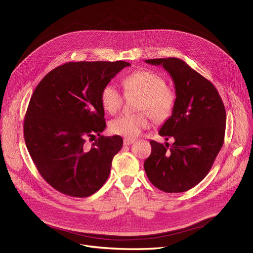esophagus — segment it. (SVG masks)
<instances>
[{
    "instance_id": "esophagus-1",
    "label": "esophagus",
    "mask_w": 253,
    "mask_h": 253,
    "mask_svg": "<svg viewBox=\"0 0 253 253\" xmlns=\"http://www.w3.org/2000/svg\"><path fill=\"white\" fill-rule=\"evenodd\" d=\"M133 142H134V139H131V138H124V141H123V143L125 145H130Z\"/></svg>"
}]
</instances>
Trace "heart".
<instances>
[{
    "instance_id": "obj_1",
    "label": "heart",
    "mask_w": 253,
    "mask_h": 253,
    "mask_svg": "<svg viewBox=\"0 0 253 253\" xmlns=\"http://www.w3.org/2000/svg\"><path fill=\"white\" fill-rule=\"evenodd\" d=\"M123 87L126 93H134L140 96L137 101V110H147L155 121L162 122L171 115L175 105V94L166 86L165 79L150 70L133 72L123 79ZM100 101L105 112L115 114L122 105L123 97L118 88L113 84L105 85L100 92ZM147 113L123 114L110 122L113 134L127 138L136 137L149 126Z\"/></svg>"
}]
</instances>
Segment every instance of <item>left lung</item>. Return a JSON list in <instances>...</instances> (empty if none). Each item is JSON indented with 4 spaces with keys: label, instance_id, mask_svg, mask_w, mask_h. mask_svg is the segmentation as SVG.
I'll use <instances>...</instances> for the list:
<instances>
[{
    "label": "left lung",
    "instance_id": "left-lung-1",
    "mask_svg": "<svg viewBox=\"0 0 253 253\" xmlns=\"http://www.w3.org/2000/svg\"><path fill=\"white\" fill-rule=\"evenodd\" d=\"M162 65L173 80L175 105L159 134L174 142L151 140L152 153L143 167L150 181L166 193L185 192L209 172L224 139L225 110L211 82L179 58L144 60Z\"/></svg>",
    "mask_w": 253,
    "mask_h": 253
}]
</instances>
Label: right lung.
<instances>
[{
	"mask_svg": "<svg viewBox=\"0 0 253 253\" xmlns=\"http://www.w3.org/2000/svg\"><path fill=\"white\" fill-rule=\"evenodd\" d=\"M130 63L68 62L48 73L35 89L25 114L26 148L42 177L58 192L85 198L110 175L123 138L100 135L105 129L102 88ZM100 137L91 148L87 137Z\"/></svg>",
	"mask_w": 253,
	"mask_h": 253,
	"instance_id": "right-lung-1",
	"label": "right lung"
}]
</instances>
